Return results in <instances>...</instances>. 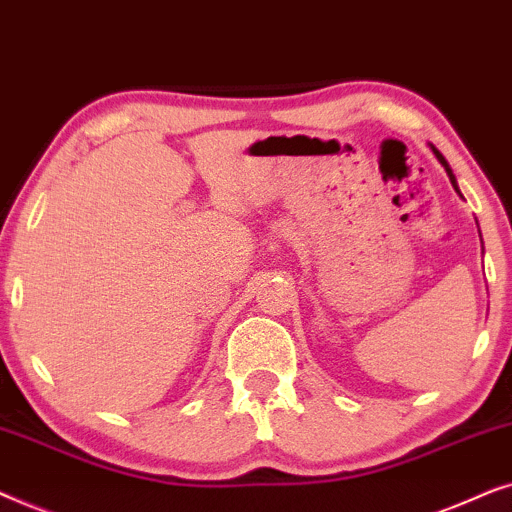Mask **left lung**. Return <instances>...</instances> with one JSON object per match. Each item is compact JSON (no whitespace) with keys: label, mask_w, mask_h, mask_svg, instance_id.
Instances as JSON below:
<instances>
[{"label":"left lung","mask_w":512,"mask_h":512,"mask_svg":"<svg viewBox=\"0 0 512 512\" xmlns=\"http://www.w3.org/2000/svg\"><path fill=\"white\" fill-rule=\"evenodd\" d=\"M433 152H435V156H438V159H440V163H442V166H445V170H447V175H449V180H452V185H454V189H456V180H454V175H452V170H449V166H447V161H445V156H442L440 152H438V149H433ZM456 192H459V189H456Z\"/></svg>","instance_id":"left-lung-1"}]
</instances>
